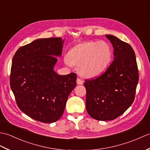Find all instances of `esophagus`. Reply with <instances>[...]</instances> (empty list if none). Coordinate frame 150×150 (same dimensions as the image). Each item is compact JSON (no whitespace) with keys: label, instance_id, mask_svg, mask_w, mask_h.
<instances>
[{"label":"esophagus","instance_id":"34e87169","mask_svg":"<svg viewBox=\"0 0 150 150\" xmlns=\"http://www.w3.org/2000/svg\"><path fill=\"white\" fill-rule=\"evenodd\" d=\"M77 84L81 85V84H82L84 83V81H82V79H79V78H77Z\"/></svg>","mask_w":150,"mask_h":150}]
</instances>
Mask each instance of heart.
Wrapping results in <instances>:
<instances>
[{
	"label": "heart",
	"mask_w": 150,
	"mask_h": 150,
	"mask_svg": "<svg viewBox=\"0 0 150 150\" xmlns=\"http://www.w3.org/2000/svg\"><path fill=\"white\" fill-rule=\"evenodd\" d=\"M111 59V50L107 43L85 42L70 50L65 62L78 66V71L83 77H93L107 68Z\"/></svg>",
	"instance_id": "1"
}]
</instances>
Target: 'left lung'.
I'll return each instance as SVG.
<instances>
[{
	"instance_id": "obj_1",
	"label": "left lung",
	"mask_w": 150,
	"mask_h": 150,
	"mask_svg": "<svg viewBox=\"0 0 150 150\" xmlns=\"http://www.w3.org/2000/svg\"><path fill=\"white\" fill-rule=\"evenodd\" d=\"M114 48L113 61L103 74L84 84L88 114L98 120H111L121 115L135 99L139 70L132 47L106 35Z\"/></svg>"
}]
</instances>
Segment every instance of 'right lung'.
Here are the masks:
<instances>
[{
    "instance_id": "add662e5",
    "label": "right lung",
    "mask_w": 150,
    "mask_h": 150,
    "mask_svg": "<svg viewBox=\"0 0 150 150\" xmlns=\"http://www.w3.org/2000/svg\"><path fill=\"white\" fill-rule=\"evenodd\" d=\"M60 37L39 39L19 47L12 60L10 86L22 112L44 123L58 120L76 86L77 75H60L53 70L62 55Z\"/></svg>"
}]
</instances>
